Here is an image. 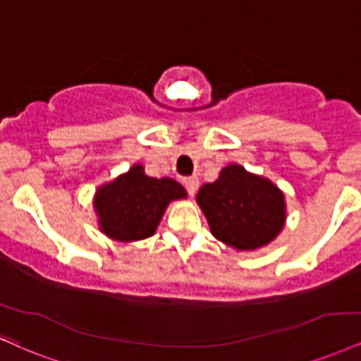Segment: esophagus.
<instances>
[{
	"mask_svg": "<svg viewBox=\"0 0 361 361\" xmlns=\"http://www.w3.org/2000/svg\"><path fill=\"white\" fill-rule=\"evenodd\" d=\"M183 185L186 188V192H188L190 195H195V192L198 190V178L197 176H190V178H185L183 180Z\"/></svg>",
	"mask_w": 361,
	"mask_h": 361,
	"instance_id": "34e87169",
	"label": "esophagus"
}]
</instances>
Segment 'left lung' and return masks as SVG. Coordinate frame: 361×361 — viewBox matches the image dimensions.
<instances>
[{"label": "left lung", "mask_w": 361, "mask_h": 361, "mask_svg": "<svg viewBox=\"0 0 361 361\" xmlns=\"http://www.w3.org/2000/svg\"><path fill=\"white\" fill-rule=\"evenodd\" d=\"M197 202L214 237L237 250L260 249L284 228V195L240 164H228L214 183L203 185Z\"/></svg>", "instance_id": "left-lung-1"}]
</instances>
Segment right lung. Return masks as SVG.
<instances>
[{
  "mask_svg": "<svg viewBox=\"0 0 361 361\" xmlns=\"http://www.w3.org/2000/svg\"><path fill=\"white\" fill-rule=\"evenodd\" d=\"M186 198L185 188L171 178H151L134 164L114 181L99 186L94 208L99 228L109 238L136 242L151 237L169 202Z\"/></svg>",
  "mask_w": 361,
  "mask_h": 361,
  "instance_id": "obj_1",
  "label": "right lung"
}]
</instances>
